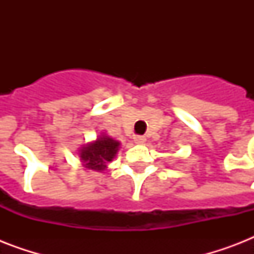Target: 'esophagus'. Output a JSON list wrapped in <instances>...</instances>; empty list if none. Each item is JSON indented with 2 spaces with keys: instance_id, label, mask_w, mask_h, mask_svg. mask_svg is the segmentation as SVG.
<instances>
[{
  "instance_id": "esophagus-1",
  "label": "esophagus",
  "mask_w": 254,
  "mask_h": 254,
  "mask_svg": "<svg viewBox=\"0 0 254 254\" xmlns=\"http://www.w3.org/2000/svg\"><path fill=\"white\" fill-rule=\"evenodd\" d=\"M145 141H146V137H143V135H134L135 143H145Z\"/></svg>"
}]
</instances>
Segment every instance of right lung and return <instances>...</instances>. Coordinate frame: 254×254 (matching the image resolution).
Segmentation results:
<instances>
[{"label":"right lung","instance_id":"1","mask_svg":"<svg viewBox=\"0 0 254 254\" xmlns=\"http://www.w3.org/2000/svg\"><path fill=\"white\" fill-rule=\"evenodd\" d=\"M120 145V141L113 139L105 133H101L95 141L83 145L77 154L84 169L101 173L107 170L108 163L116 158Z\"/></svg>","mask_w":254,"mask_h":254}]
</instances>
